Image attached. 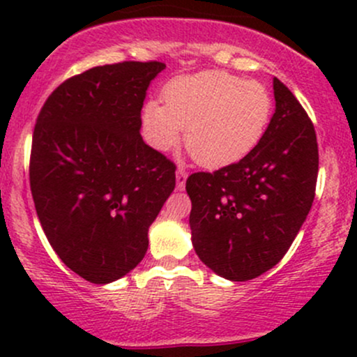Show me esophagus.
<instances>
[{"mask_svg":"<svg viewBox=\"0 0 357 357\" xmlns=\"http://www.w3.org/2000/svg\"><path fill=\"white\" fill-rule=\"evenodd\" d=\"M186 179H188V171H184L179 167V169L176 171V188H178L179 191H183L184 186H186Z\"/></svg>","mask_w":357,"mask_h":357,"instance_id":"1","label":"esophagus"}]
</instances>
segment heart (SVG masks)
<instances>
[{"mask_svg": "<svg viewBox=\"0 0 357 357\" xmlns=\"http://www.w3.org/2000/svg\"><path fill=\"white\" fill-rule=\"evenodd\" d=\"M162 104L149 102L144 124L158 149L184 146L198 165L223 167L240 161L267 130L273 100L258 80L235 73L206 70L176 77L162 89Z\"/></svg>", "mask_w": 357, "mask_h": 357, "instance_id": "1", "label": "heart"}]
</instances>
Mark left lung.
Instances as JSON below:
<instances>
[{
    "mask_svg": "<svg viewBox=\"0 0 357 357\" xmlns=\"http://www.w3.org/2000/svg\"><path fill=\"white\" fill-rule=\"evenodd\" d=\"M273 93L275 114L243 159L186 179L196 255L233 282L252 280L284 258L315 196L319 147L312 121L278 79Z\"/></svg>",
    "mask_w": 357,
    "mask_h": 357,
    "instance_id": "obj_1",
    "label": "left lung"
}]
</instances>
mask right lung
Listing matches in <instances>:
<instances>
[{"mask_svg":"<svg viewBox=\"0 0 357 357\" xmlns=\"http://www.w3.org/2000/svg\"><path fill=\"white\" fill-rule=\"evenodd\" d=\"M162 61H119L73 75L45 100L30 188L52 248L92 284L129 273L176 186V165L142 141L141 110Z\"/></svg>","mask_w":357,"mask_h":357,"instance_id":"add662e5","label":"right lung"}]
</instances>
